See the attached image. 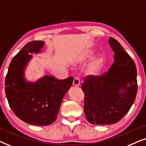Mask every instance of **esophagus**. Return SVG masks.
I'll list each match as a JSON object with an SVG mask.
<instances>
[{
  "label": "esophagus",
  "instance_id": "1",
  "mask_svg": "<svg viewBox=\"0 0 146 146\" xmlns=\"http://www.w3.org/2000/svg\"><path fill=\"white\" fill-rule=\"evenodd\" d=\"M80 84V80L79 78L76 77L73 81V85L74 86H79Z\"/></svg>",
  "mask_w": 146,
  "mask_h": 146
}]
</instances>
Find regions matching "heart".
<instances>
[{"mask_svg": "<svg viewBox=\"0 0 146 146\" xmlns=\"http://www.w3.org/2000/svg\"><path fill=\"white\" fill-rule=\"evenodd\" d=\"M94 55L93 50H88L87 52L84 54V55L82 57V59L83 60L90 59ZM103 64V58H98L95 60L92 64L90 66L88 70V74L90 76H95L96 75L99 71L100 70Z\"/></svg>", "mask_w": 146, "mask_h": 146, "instance_id": "b5f03b06", "label": "heart"}]
</instances>
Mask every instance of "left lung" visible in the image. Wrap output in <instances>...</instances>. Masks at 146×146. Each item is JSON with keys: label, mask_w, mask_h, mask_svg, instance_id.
<instances>
[{"label": "left lung", "mask_w": 146, "mask_h": 146, "mask_svg": "<svg viewBox=\"0 0 146 146\" xmlns=\"http://www.w3.org/2000/svg\"><path fill=\"white\" fill-rule=\"evenodd\" d=\"M114 62L102 76H88L81 88L84 93V110L87 120L94 125L117 123L128 112L137 90L135 62L121 45L110 37Z\"/></svg>", "instance_id": "left-lung-1"}]
</instances>
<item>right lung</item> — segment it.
Returning <instances> with one entry per match:
<instances>
[{"instance_id":"add662e5","label":"right lung","mask_w":146,"mask_h":146,"mask_svg":"<svg viewBox=\"0 0 146 146\" xmlns=\"http://www.w3.org/2000/svg\"><path fill=\"white\" fill-rule=\"evenodd\" d=\"M44 42L32 41L15 56L5 78V92L9 106L21 120L35 125H48L56 119L66 93L74 78L58 80L44 76L35 82H27L25 70L33 56L41 52Z\"/></svg>"}]
</instances>
